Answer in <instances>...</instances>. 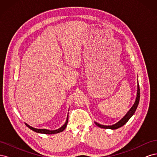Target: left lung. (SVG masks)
I'll use <instances>...</instances> for the list:
<instances>
[{
    "label": "left lung",
    "mask_w": 157,
    "mask_h": 157,
    "mask_svg": "<svg viewBox=\"0 0 157 157\" xmlns=\"http://www.w3.org/2000/svg\"><path fill=\"white\" fill-rule=\"evenodd\" d=\"M140 86H139V84H138V79H137V95H136V98L135 102L134 103V105H132V107L130 108L129 111H128V113L124 115V117H123L121 120H120L117 123H115V124L113 125H103L100 124L99 123L95 122V124H96L98 126L99 128H105V129H111V130H116L117 128H120L122 126H124L126 123L128 121V120L134 115V114L136 112V109L138 106L139 101H140Z\"/></svg>",
    "instance_id": "8db88e82"
}]
</instances>
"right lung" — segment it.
Here are the masks:
<instances>
[{"instance_id": "right-lung-1", "label": "right lung", "mask_w": 157, "mask_h": 157, "mask_svg": "<svg viewBox=\"0 0 157 157\" xmlns=\"http://www.w3.org/2000/svg\"><path fill=\"white\" fill-rule=\"evenodd\" d=\"M69 114V113H68ZM68 114H67V119H66V121L65 122V124L62 126H61L59 128H58V129L57 130H47V129H39V128H35L34 127H32L31 126H29V124H27V123H25V124H26V126L30 128L31 130H32L33 131H34L35 132H37V133H40V134H58V133H59V132H63L65 129V128L67 127V123H68Z\"/></svg>"}]
</instances>
